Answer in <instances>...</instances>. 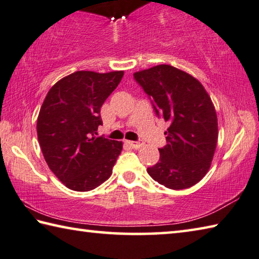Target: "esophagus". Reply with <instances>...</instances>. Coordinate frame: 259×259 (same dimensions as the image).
Returning a JSON list of instances; mask_svg holds the SVG:
<instances>
[{
    "label": "esophagus",
    "instance_id": "esophagus-1",
    "mask_svg": "<svg viewBox=\"0 0 259 259\" xmlns=\"http://www.w3.org/2000/svg\"><path fill=\"white\" fill-rule=\"evenodd\" d=\"M126 144L133 149H140L144 143L142 141H126Z\"/></svg>",
    "mask_w": 259,
    "mask_h": 259
}]
</instances>
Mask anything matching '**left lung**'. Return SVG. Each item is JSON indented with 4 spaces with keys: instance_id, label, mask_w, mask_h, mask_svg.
Returning <instances> with one entry per match:
<instances>
[{
    "instance_id": "8db88e82",
    "label": "left lung",
    "mask_w": 259,
    "mask_h": 259,
    "mask_svg": "<svg viewBox=\"0 0 259 259\" xmlns=\"http://www.w3.org/2000/svg\"><path fill=\"white\" fill-rule=\"evenodd\" d=\"M134 79L151 100L158 118L169 124L159 161L147 171L164 187L188 189L207 174L214 157L217 116L209 95L191 75L168 65L138 71Z\"/></svg>"
}]
</instances>
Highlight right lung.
Here are the masks:
<instances>
[{"mask_svg":"<svg viewBox=\"0 0 259 259\" xmlns=\"http://www.w3.org/2000/svg\"><path fill=\"white\" fill-rule=\"evenodd\" d=\"M124 71H75L57 81L37 118V138L53 174L74 191H90L112 173L122 143L97 138L100 109Z\"/></svg>","mask_w":259,"mask_h":259,"instance_id":"1","label":"right lung"}]
</instances>
